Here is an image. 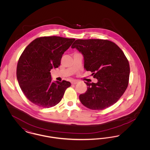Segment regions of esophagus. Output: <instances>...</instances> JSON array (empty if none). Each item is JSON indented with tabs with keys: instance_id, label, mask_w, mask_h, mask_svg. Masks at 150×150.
Listing matches in <instances>:
<instances>
[{
	"instance_id": "obj_1",
	"label": "esophagus",
	"mask_w": 150,
	"mask_h": 150,
	"mask_svg": "<svg viewBox=\"0 0 150 150\" xmlns=\"http://www.w3.org/2000/svg\"><path fill=\"white\" fill-rule=\"evenodd\" d=\"M77 83H78V81H76V80H72L71 81L72 84H74V85H75Z\"/></svg>"
}]
</instances>
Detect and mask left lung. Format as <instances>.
Instances as JSON below:
<instances>
[{
	"label": "left lung",
	"mask_w": 150,
	"mask_h": 150,
	"mask_svg": "<svg viewBox=\"0 0 150 150\" xmlns=\"http://www.w3.org/2000/svg\"><path fill=\"white\" fill-rule=\"evenodd\" d=\"M81 52L84 68L92 72L98 82L86 83L87 91L79 96L81 103L94 110H102L113 105L128 86V60L114 42L103 39H78L72 44Z\"/></svg>",
	"instance_id": "obj_1"
}]
</instances>
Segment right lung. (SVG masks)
I'll return each mask as SVG.
<instances>
[{
	"instance_id": "right-lung-1",
	"label": "right lung",
	"mask_w": 150,
	"mask_h": 150,
	"mask_svg": "<svg viewBox=\"0 0 150 150\" xmlns=\"http://www.w3.org/2000/svg\"><path fill=\"white\" fill-rule=\"evenodd\" d=\"M75 40L56 36L40 37L22 52L16 75L22 92L33 103L49 108L62 100L71 83L65 80L53 82L50 71L59 66L62 54Z\"/></svg>"
}]
</instances>
